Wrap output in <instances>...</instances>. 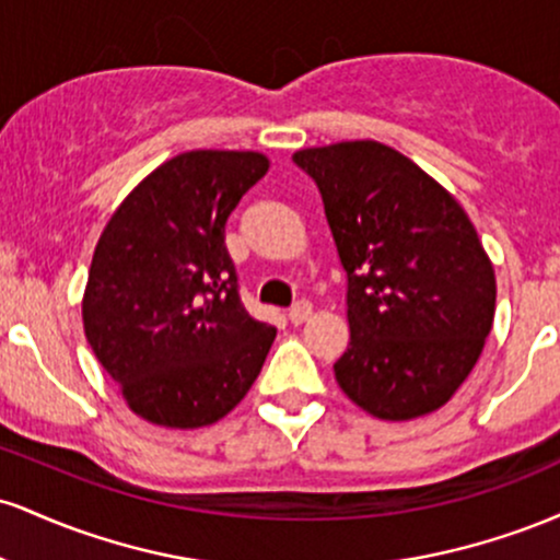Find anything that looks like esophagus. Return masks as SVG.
<instances>
[{
  "mask_svg": "<svg viewBox=\"0 0 560 560\" xmlns=\"http://www.w3.org/2000/svg\"><path fill=\"white\" fill-rule=\"evenodd\" d=\"M287 316H289V320H292V324H305V320L313 316V305L307 300L294 302V305L289 307Z\"/></svg>",
  "mask_w": 560,
  "mask_h": 560,
  "instance_id": "34e87169",
  "label": "esophagus"
}]
</instances>
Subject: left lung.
Returning <instances> with one entry per match:
<instances>
[{"mask_svg":"<svg viewBox=\"0 0 560 560\" xmlns=\"http://www.w3.org/2000/svg\"><path fill=\"white\" fill-rule=\"evenodd\" d=\"M324 199L347 273L342 392L382 421L442 408L477 365L494 320V268L445 186L382 141L292 155Z\"/></svg>","mask_w":560,"mask_h":560,"instance_id":"1","label":"left lung"}]
</instances>
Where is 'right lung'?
Listing matches in <instances>:
<instances>
[{"mask_svg":"<svg viewBox=\"0 0 560 560\" xmlns=\"http://www.w3.org/2000/svg\"><path fill=\"white\" fill-rule=\"evenodd\" d=\"M260 152L191 150L165 160L118 205L81 313L96 361L139 419L210 427L258 378L276 329L244 311L226 221L266 176Z\"/></svg>","mask_w":560,"mask_h":560,"instance_id":"obj_1","label":"right lung"}]
</instances>
